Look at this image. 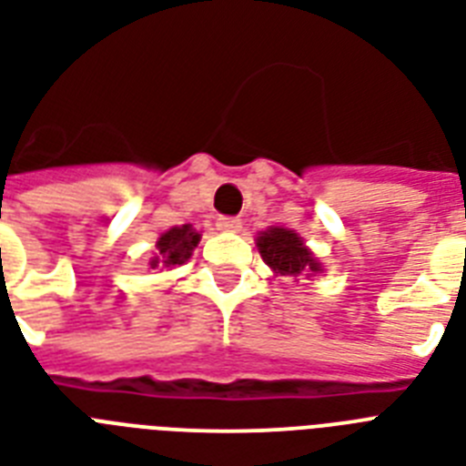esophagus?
Returning <instances> with one entry per match:
<instances>
[{
	"label": "esophagus",
	"mask_w": 466,
	"mask_h": 466,
	"mask_svg": "<svg viewBox=\"0 0 466 466\" xmlns=\"http://www.w3.org/2000/svg\"><path fill=\"white\" fill-rule=\"evenodd\" d=\"M241 222L237 218H218V229L222 232H239Z\"/></svg>",
	"instance_id": "obj_1"
}]
</instances>
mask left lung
Instances as JSON below:
<instances>
[{
    "mask_svg": "<svg viewBox=\"0 0 466 466\" xmlns=\"http://www.w3.org/2000/svg\"><path fill=\"white\" fill-rule=\"evenodd\" d=\"M256 246H258L260 258L266 260V266L275 275H289V278L306 275V278H313V275H319L323 270L319 258L313 256L311 248L304 244V239L294 229L270 227V229L258 234Z\"/></svg>",
    "mask_w": 466,
    "mask_h": 466,
    "instance_id": "8db88e82",
    "label": "left lung"
}]
</instances>
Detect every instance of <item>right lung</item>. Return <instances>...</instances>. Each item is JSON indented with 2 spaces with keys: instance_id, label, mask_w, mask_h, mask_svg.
<instances>
[{
  "instance_id": "1",
  "label": "right lung",
  "mask_w": 466,
  "mask_h": 466,
  "mask_svg": "<svg viewBox=\"0 0 466 466\" xmlns=\"http://www.w3.org/2000/svg\"><path fill=\"white\" fill-rule=\"evenodd\" d=\"M200 234L191 225L172 227L157 239V253L150 258V268H177L184 266L198 246Z\"/></svg>"
}]
</instances>
